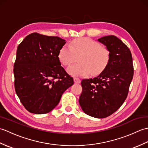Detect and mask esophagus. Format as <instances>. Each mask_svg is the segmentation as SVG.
Wrapping results in <instances>:
<instances>
[{
    "mask_svg": "<svg viewBox=\"0 0 148 148\" xmlns=\"http://www.w3.org/2000/svg\"><path fill=\"white\" fill-rule=\"evenodd\" d=\"M74 83L76 84H79L81 83V80L77 77H74Z\"/></svg>",
    "mask_w": 148,
    "mask_h": 148,
    "instance_id": "obj_1",
    "label": "esophagus"
}]
</instances>
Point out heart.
<instances>
[{"mask_svg":"<svg viewBox=\"0 0 148 148\" xmlns=\"http://www.w3.org/2000/svg\"><path fill=\"white\" fill-rule=\"evenodd\" d=\"M58 55L60 62L65 66L71 65L79 57V64L67 69L69 74L78 77H86L91 72L93 75L100 73L110 60L109 50L88 37L78 38L72 40L69 45H63Z\"/></svg>","mask_w":148,"mask_h":148,"instance_id":"heart-1","label":"heart"}]
</instances>
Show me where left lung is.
Here are the masks:
<instances>
[{"mask_svg":"<svg viewBox=\"0 0 148 148\" xmlns=\"http://www.w3.org/2000/svg\"><path fill=\"white\" fill-rule=\"evenodd\" d=\"M110 51L107 67L97 77L81 81L79 104L86 114L97 118L111 115L127 99L134 76L129 48L114 36L98 39Z\"/></svg>","mask_w":148,"mask_h":148,"instance_id":"left-lung-1","label":"left lung"}]
</instances>
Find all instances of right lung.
Instances as JSON below:
<instances>
[{"label": "right lung", "instance_id": "obj_1", "mask_svg": "<svg viewBox=\"0 0 148 148\" xmlns=\"http://www.w3.org/2000/svg\"><path fill=\"white\" fill-rule=\"evenodd\" d=\"M65 43L59 37L32 33L18 45L13 70L14 88L30 112L40 114L52 111L74 84L58 56Z\"/></svg>", "mask_w": 148, "mask_h": 148}]
</instances>
